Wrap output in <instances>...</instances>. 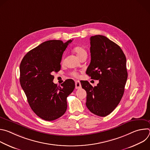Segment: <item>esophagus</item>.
<instances>
[{"label": "esophagus", "mask_w": 150, "mask_h": 150, "mask_svg": "<svg viewBox=\"0 0 150 150\" xmlns=\"http://www.w3.org/2000/svg\"><path fill=\"white\" fill-rule=\"evenodd\" d=\"M81 88V84L79 81H75V88L76 89H79Z\"/></svg>", "instance_id": "1"}]
</instances>
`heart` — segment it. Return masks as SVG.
Returning <instances> with one entry per match:
<instances>
[{
    "instance_id": "1",
    "label": "heart",
    "mask_w": 150,
    "mask_h": 150,
    "mask_svg": "<svg viewBox=\"0 0 150 150\" xmlns=\"http://www.w3.org/2000/svg\"><path fill=\"white\" fill-rule=\"evenodd\" d=\"M73 50L75 53V54H76L77 57L79 59H81V57H82L83 56H87V52L86 49H85V47L82 46H75ZM64 60H65V57H63L62 58V62H63ZM71 75L74 77H78L79 76L78 74L76 72H72Z\"/></svg>"
}]
</instances>
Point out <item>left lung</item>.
Returning <instances> with one entry per match:
<instances>
[{
  "instance_id": "8db88e82",
  "label": "left lung",
  "mask_w": 150,
  "mask_h": 150,
  "mask_svg": "<svg viewBox=\"0 0 150 150\" xmlns=\"http://www.w3.org/2000/svg\"><path fill=\"white\" fill-rule=\"evenodd\" d=\"M91 62L86 74L99 80L93 87L81 82L87 92L86 105L94 115L104 117L111 113L120 103L127 78L126 59L121 48L101 35L90 37Z\"/></svg>"
}]
</instances>
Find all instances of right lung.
Returning a JSON list of instances; mask_svg holds the SVG:
<instances>
[{
    "instance_id": "right-lung-1",
    "label": "right lung",
    "mask_w": 150,
    "mask_h": 150,
    "mask_svg": "<svg viewBox=\"0 0 150 150\" xmlns=\"http://www.w3.org/2000/svg\"><path fill=\"white\" fill-rule=\"evenodd\" d=\"M72 41H45L28 52L21 62V86L33 111L43 120L52 121L63 115L67 109V98L75 88L71 79L62 87L53 82V74L60 71L62 54Z\"/></svg>"
}]
</instances>
